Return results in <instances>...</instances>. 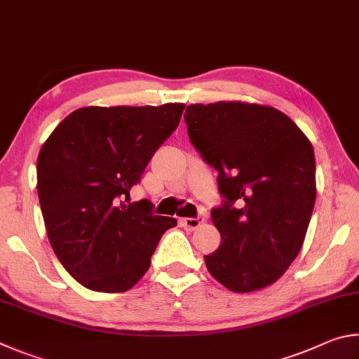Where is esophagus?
<instances>
[{"instance_id":"esophagus-1","label":"esophagus","mask_w":359,"mask_h":359,"mask_svg":"<svg viewBox=\"0 0 359 359\" xmlns=\"http://www.w3.org/2000/svg\"><path fill=\"white\" fill-rule=\"evenodd\" d=\"M181 225H183V227L186 229V230H196V229H198L200 225H202L203 222H205V217L203 216H197V217H184V219H181Z\"/></svg>"}]
</instances>
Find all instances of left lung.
<instances>
[{
    "mask_svg": "<svg viewBox=\"0 0 359 359\" xmlns=\"http://www.w3.org/2000/svg\"><path fill=\"white\" fill-rule=\"evenodd\" d=\"M187 134L217 170L222 205L211 210L221 246L205 263L236 293L278 280L297 259L316 203V156L284 113L259 104H194Z\"/></svg>",
    "mask_w": 359,
    "mask_h": 359,
    "instance_id": "8db88e82",
    "label": "left lung"
}]
</instances>
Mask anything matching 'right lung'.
I'll list each match as a JSON object with an SVG mask.
<instances>
[{"label": "right lung", "mask_w": 359, "mask_h": 359, "mask_svg": "<svg viewBox=\"0 0 359 359\" xmlns=\"http://www.w3.org/2000/svg\"><path fill=\"white\" fill-rule=\"evenodd\" d=\"M184 104L85 107L56 126L37 157V196L61 265L94 292L121 293L148 271L176 219L129 202L156 149L178 128Z\"/></svg>", "instance_id": "add662e5"}]
</instances>
